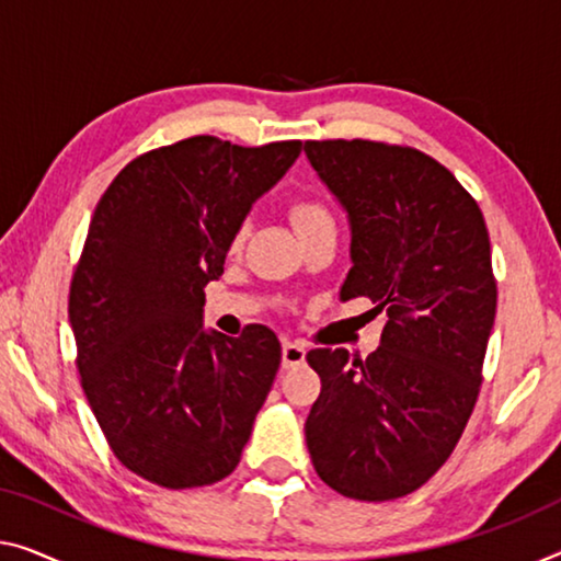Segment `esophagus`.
I'll return each mask as SVG.
<instances>
[{
	"instance_id": "esophagus-1",
	"label": "esophagus",
	"mask_w": 561,
	"mask_h": 561,
	"mask_svg": "<svg viewBox=\"0 0 561 561\" xmlns=\"http://www.w3.org/2000/svg\"><path fill=\"white\" fill-rule=\"evenodd\" d=\"M305 355L307 350L299 345V342H291V340H284L282 342V365L284 367H297L305 363Z\"/></svg>"
}]
</instances>
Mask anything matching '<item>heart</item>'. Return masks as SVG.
<instances>
[{"label":"heart","instance_id":"1","mask_svg":"<svg viewBox=\"0 0 561 561\" xmlns=\"http://www.w3.org/2000/svg\"><path fill=\"white\" fill-rule=\"evenodd\" d=\"M289 216H291V224H295L297 233H305V231L317 229V227H334L328 206L320 204V201H314V198H297L295 204L289 206ZM247 231H249L247 224H239V227L233 229L231 239H229L231 254H237L239 249L244 247Z\"/></svg>","mask_w":561,"mask_h":561}]
</instances>
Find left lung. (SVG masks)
I'll list each match as a JSON object with an SVG mask.
<instances>
[{
    "label": "left lung",
    "instance_id": "8db88e82",
    "mask_svg": "<svg viewBox=\"0 0 561 561\" xmlns=\"http://www.w3.org/2000/svg\"><path fill=\"white\" fill-rule=\"evenodd\" d=\"M307 161L350 221L353 270L340 299L386 312L360 360L317 347L322 390L305 423L314 471L360 501L421 489L454 454L479 398L496 317L483 214L446 165L375 140H307Z\"/></svg>",
    "mask_w": 561,
    "mask_h": 561
}]
</instances>
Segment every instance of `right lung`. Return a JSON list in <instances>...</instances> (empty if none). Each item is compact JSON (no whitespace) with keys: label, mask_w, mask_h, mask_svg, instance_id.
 I'll return each instance as SVG.
<instances>
[{"label":"right lung","mask_w":561,"mask_h":561,"mask_svg":"<svg viewBox=\"0 0 561 561\" xmlns=\"http://www.w3.org/2000/svg\"><path fill=\"white\" fill-rule=\"evenodd\" d=\"M299 153V140L194 136L138 156L98 201L67 314L100 431L140 479L196 489L239 463L282 345L264 324L241 337L206 330L204 287Z\"/></svg>","instance_id":"add662e5"}]
</instances>
